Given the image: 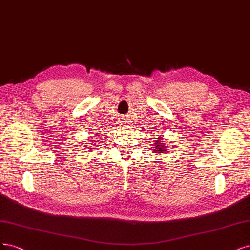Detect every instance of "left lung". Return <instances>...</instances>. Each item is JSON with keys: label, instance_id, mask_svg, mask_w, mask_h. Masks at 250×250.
I'll use <instances>...</instances> for the list:
<instances>
[{"label": "left lung", "instance_id": "obj_1", "mask_svg": "<svg viewBox=\"0 0 250 250\" xmlns=\"http://www.w3.org/2000/svg\"><path fill=\"white\" fill-rule=\"evenodd\" d=\"M158 140L156 141V143L154 144V146H155V152H157V154H161V155H162V154H164V152H165V146H161V142H162V141H161V140H162V139H161V137H159V138H157Z\"/></svg>", "mask_w": 250, "mask_h": 250}]
</instances>
